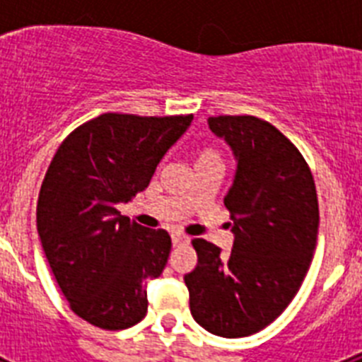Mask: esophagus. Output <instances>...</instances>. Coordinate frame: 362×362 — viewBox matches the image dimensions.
<instances>
[{
  "mask_svg": "<svg viewBox=\"0 0 362 362\" xmlns=\"http://www.w3.org/2000/svg\"><path fill=\"white\" fill-rule=\"evenodd\" d=\"M183 243H188L187 235H183V233H179V232L172 233V245L177 246V245H183Z\"/></svg>",
  "mask_w": 362,
  "mask_h": 362,
  "instance_id": "obj_1",
  "label": "esophagus"
}]
</instances>
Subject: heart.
<instances>
[{
	"mask_svg": "<svg viewBox=\"0 0 362 362\" xmlns=\"http://www.w3.org/2000/svg\"><path fill=\"white\" fill-rule=\"evenodd\" d=\"M203 163H219V156H217V153L214 152V150H210V148L201 150V152L196 156V161H194V166L203 165Z\"/></svg>",
	"mask_w": 362,
	"mask_h": 362,
	"instance_id": "b5f03b06",
	"label": "heart"
}]
</instances>
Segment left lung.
I'll use <instances>...</instances> for the list:
<instances>
[{
    "label": "left lung",
    "instance_id": "obj_1",
    "mask_svg": "<svg viewBox=\"0 0 362 362\" xmlns=\"http://www.w3.org/2000/svg\"><path fill=\"white\" fill-rule=\"evenodd\" d=\"M238 168L225 196L232 252L194 239L197 267L185 276L190 312L206 332L246 337L276 321L299 292L319 230L315 183L288 137L254 116L209 117Z\"/></svg>",
    "mask_w": 362,
    "mask_h": 362
}]
</instances>
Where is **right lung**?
I'll use <instances>...</instances> for the list:
<instances>
[{
    "instance_id": "obj_1",
    "label": "right lung",
    "mask_w": 362,
    "mask_h": 362,
    "mask_svg": "<svg viewBox=\"0 0 362 362\" xmlns=\"http://www.w3.org/2000/svg\"><path fill=\"white\" fill-rule=\"evenodd\" d=\"M194 116L101 114L57 148L37 199V233L76 315L124 330L146 315V281L163 274L172 241L121 216Z\"/></svg>"
}]
</instances>
